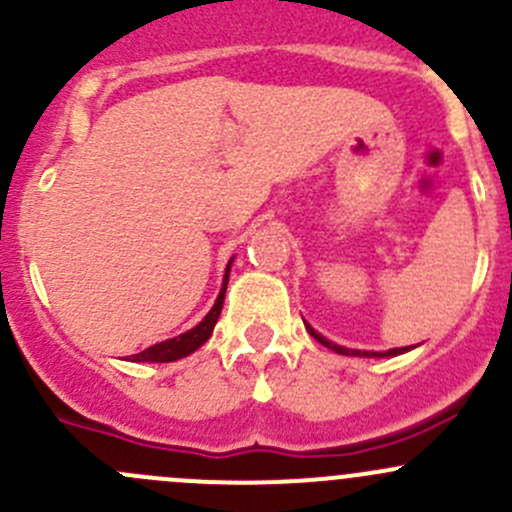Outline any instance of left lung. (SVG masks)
<instances>
[{
    "mask_svg": "<svg viewBox=\"0 0 512 512\" xmlns=\"http://www.w3.org/2000/svg\"><path fill=\"white\" fill-rule=\"evenodd\" d=\"M304 327H307V332L312 334L314 339H317L319 344H324V347L327 349H332V352H337V354H344V356H376V359H381V356H399V354H404V352H409L411 347H401V349H389V352H361V349H347V347H339V344H334V342H329V339H324L322 334L319 332H314L312 327H309L307 322H304Z\"/></svg>",
    "mask_w": 512,
    "mask_h": 512,
    "instance_id": "obj_1",
    "label": "left lung"
}]
</instances>
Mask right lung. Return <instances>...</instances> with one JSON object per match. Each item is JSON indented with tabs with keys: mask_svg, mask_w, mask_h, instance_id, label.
<instances>
[{
	"mask_svg": "<svg viewBox=\"0 0 512 512\" xmlns=\"http://www.w3.org/2000/svg\"><path fill=\"white\" fill-rule=\"evenodd\" d=\"M232 260H235V257H230V262H227L225 277H223V287H220L218 299H215L213 309H210V312L203 317V322L195 324V327L188 329V332H185V334H178V337L165 339V342H160V344H153V347L143 349L141 354H133L128 361H151V364H165V361L183 359V356L193 354L195 349L203 347V344L210 339V334H213L215 324H218L220 312H223L225 289H227V280H230Z\"/></svg>",
	"mask_w": 512,
	"mask_h": 512,
	"instance_id": "right-lung-1",
	"label": "right lung"
}]
</instances>
